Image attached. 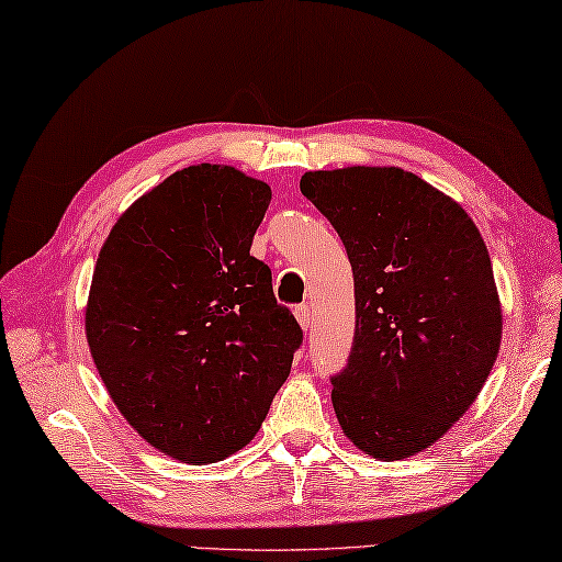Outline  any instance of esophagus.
Instances as JSON below:
<instances>
[{"mask_svg": "<svg viewBox=\"0 0 562 562\" xmlns=\"http://www.w3.org/2000/svg\"><path fill=\"white\" fill-rule=\"evenodd\" d=\"M295 321H299V325L303 327V330H308V327H311V308H308V303H301L299 308H295Z\"/></svg>", "mask_w": 562, "mask_h": 562, "instance_id": "esophagus-1", "label": "esophagus"}]
</instances>
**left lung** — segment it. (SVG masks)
Wrapping results in <instances>:
<instances>
[{
	"label": "left lung",
	"instance_id": "left-lung-1",
	"mask_svg": "<svg viewBox=\"0 0 562 562\" xmlns=\"http://www.w3.org/2000/svg\"><path fill=\"white\" fill-rule=\"evenodd\" d=\"M301 193L330 220L355 273L337 420L372 458H411L464 416L499 355L490 251L462 205L404 168L308 171Z\"/></svg>",
	"mask_w": 562,
	"mask_h": 562
}]
</instances>
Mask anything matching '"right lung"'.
I'll use <instances>...</instances> for the list:
<instances>
[{"mask_svg":"<svg viewBox=\"0 0 562 562\" xmlns=\"http://www.w3.org/2000/svg\"><path fill=\"white\" fill-rule=\"evenodd\" d=\"M271 188L232 166L168 176L116 220L85 308L110 398L156 450L225 460L257 436L303 330L251 239Z\"/></svg>","mask_w":562,"mask_h":562,"instance_id":"1","label":"right lung"}]
</instances>
